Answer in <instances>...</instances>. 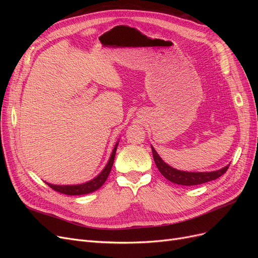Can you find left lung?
Segmentation results:
<instances>
[{
    "mask_svg": "<svg viewBox=\"0 0 258 258\" xmlns=\"http://www.w3.org/2000/svg\"><path fill=\"white\" fill-rule=\"evenodd\" d=\"M152 152H153V157H154L155 163L156 166H157L159 172L167 179H169L170 182L177 185L192 186V185H199V184H204L210 181H213V179H216L221 175H223L229 167V165H227L220 170L211 171V172H188V171H181L169 166L168 163H166L162 160V158L158 155V153L155 151V148L153 146H152Z\"/></svg>",
    "mask_w": 258,
    "mask_h": 258,
    "instance_id": "left-lung-1",
    "label": "left lung"
}]
</instances>
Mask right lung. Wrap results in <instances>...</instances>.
Returning <instances> with one entry per match:
<instances>
[{
	"mask_svg": "<svg viewBox=\"0 0 258 258\" xmlns=\"http://www.w3.org/2000/svg\"><path fill=\"white\" fill-rule=\"evenodd\" d=\"M118 143H119V140L116 142L113 151H112L111 157H110V159H108L104 169L101 171V172L96 177L90 179V181L83 183V184H76V185H54V184H50L47 182H46V184H47L49 187H51L53 190L59 191V192L64 194V195H70V196H79V195H86V194H90V192L96 191L104 184L108 174H110V172H111Z\"/></svg>",
	"mask_w": 258,
	"mask_h": 258,
	"instance_id": "1",
	"label": "right lung"
}]
</instances>
